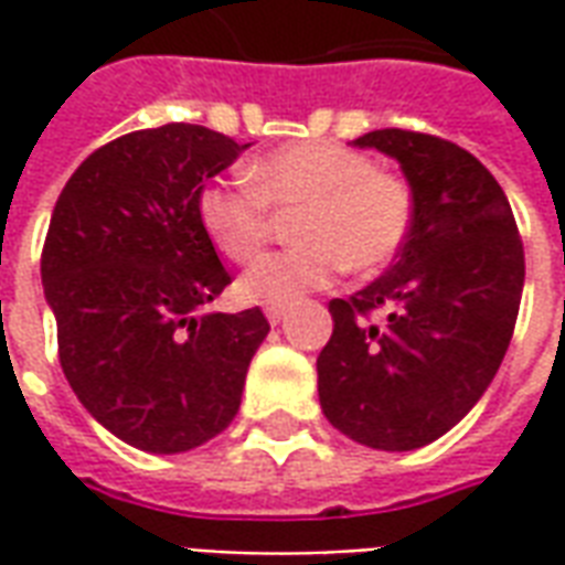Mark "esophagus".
Returning a JSON list of instances; mask_svg holds the SVG:
<instances>
[{"mask_svg": "<svg viewBox=\"0 0 565 565\" xmlns=\"http://www.w3.org/2000/svg\"><path fill=\"white\" fill-rule=\"evenodd\" d=\"M263 311H266V320H269V323H281V320L287 318V308L284 306H271L269 302V306L263 308Z\"/></svg>", "mask_w": 565, "mask_h": 565, "instance_id": "1", "label": "esophagus"}]
</instances>
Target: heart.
I'll return each instance as SVG.
<instances>
[{"instance_id": "b5f03b06", "label": "heart", "mask_w": 565, "mask_h": 565, "mask_svg": "<svg viewBox=\"0 0 565 565\" xmlns=\"http://www.w3.org/2000/svg\"><path fill=\"white\" fill-rule=\"evenodd\" d=\"M250 184L211 181L196 211L211 245L235 263L257 257L269 238V209H299L296 245L257 259L238 290L266 306H287L330 284L342 266L379 269L396 257L412 230L415 199L399 174L379 172L363 150L339 141H299L259 157Z\"/></svg>"}]
</instances>
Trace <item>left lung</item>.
Wrapping results in <instances>:
<instances>
[{
  "label": "left lung",
  "mask_w": 565,
  "mask_h": 565,
  "mask_svg": "<svg viewBox=\"0 0 565 565\" xmlns=\"http://www.w3.org/2000/svg\"><path fill=\"white\" fill-rule=\"evenodd\" d=\"M399 162L415 214L399 259L351 299H332L318 356L320 408L375 450L424 448L484 396L509 351L523 245L497 178L469 150L408 129L354 139ZM392 311L384 328L359 320Z\"/></svg>",
  "instance_id": "1"
}]
</instances>
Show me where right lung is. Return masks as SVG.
Segmentation results:
<instances>
[{
	"label": "right lung",
	"mask_w": 565,
	"mask_h": 565,
	"mask_svg": "<svg viewBox=\"0 0 565 565\" xmlns=\"http://www.w3.org/2000/svg\"><path fill=\"white\" fill-rule=\"evenodd\" d=\"M250 145L196 124L139 129L93 150L56 199L42 250L60 366L99 424L148 454H184L233 424L259 308H199L230 284L199 190Z\"/></svg>",
	"instance_id": "1"
}]
</instances>
